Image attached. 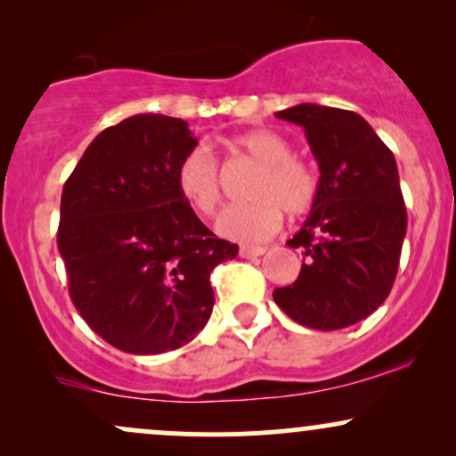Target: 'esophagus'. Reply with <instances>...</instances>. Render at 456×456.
Wrapping results in <instances>:
<instances>
[{
	"instance_id": "34e87169",
	"label": "esophagus",
	"mask_w": 456,
	"mask_h": 456,
	"mask_svg": "<svg viewBox=\"0 0 456 456\" xmlns=\"http://www.w3.org/2000/svg\"><path fill=\"white\" fill-rule=\"evenodd\" d=\"M265 253L264 246H240V257L250 259V257H261Z\"/></svg>"
}]
</instances>
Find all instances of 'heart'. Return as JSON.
<instances>
[{
	"label": "heart",
	"instance_id": "b5f03b06",
	"mask_svg": "<svg viewBox=\"0 0 456 456\" xmlns=\"http://www.w3.org/2000/svg\"><path fill=\"white\" fill-rule=\"evenodd\" d=\"M233 145L259 162L248 188V203L227 208L216 221L218 233L238 242H264L281 229L282 214L305 216L319 199V174L311 162L294 156V145L268 128L238 134ZM175 186L188 206L201 216H212L223 199L221 167L203 143L182 156L175 169Z\"/></svg>",
	"mask_w": 456,
	"mask_h": 456
}]
</instances>
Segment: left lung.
Here are the masks:
<instances>
[{
    "label": "left lung",
    "instance_id": "obj_1",
    "mask_svg": "<svg viewBox=\"0 0 456 456\" xmlns=\"http://www.w3.org/2000/svg\"><path fill=\"white\" fill-rule=\"evenodd\" d=\"M276 118L305 128L322 177L315 208L287 242L306 264L272 296L302 326L347 328L388 297L399 270L407 212L395 154L354 111L305 102Z\"/></svg>",
    "mask_w": 456,
    "mask_h": 456
}]
</instances>
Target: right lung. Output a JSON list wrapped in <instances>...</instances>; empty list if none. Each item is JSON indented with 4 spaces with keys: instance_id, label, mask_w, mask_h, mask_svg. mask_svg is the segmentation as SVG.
<instances>
[{
    "instance_id": "obj_1",
    "label": "right lung",
    "mask_w": 456,
    "mask_h": 456,
    "mask_svg": "<svg viewBox=\"0 0 456 456\" xmlns=\"http://www.w3.org/2000/svg\"><path fill=\"white\" fill-rule=\"evenodd\" d=\"M195 145L184 119L133 115L87 145L61 191L57 248L70 300L122 352L192 341L212 315V270L238 255L175 186L177 162Z\"/></svg>"
}]
</instances>
